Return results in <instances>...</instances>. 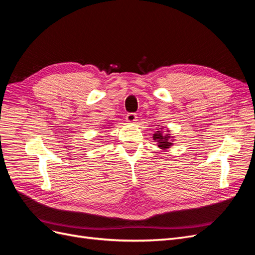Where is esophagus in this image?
Segmentation results:
<instances>
[{"instance_id": "1", "label": "esophagus", "mask_w": 255, "mask_h": 255, "mask_svg": "<svg viewBox=\"0 0 255 255\" xmlns=\"http://www.w3.org/2000/svg\"><path fill=\"white\" fill-rule=\"evenodd\" d=\"M126 119L128 123H135L137 121V115L134 114V113H129V114L127 115Z\"/></svg>"}]
</instances>
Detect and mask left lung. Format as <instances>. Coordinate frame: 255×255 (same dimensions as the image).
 <instances>
[{"mask_svg":"<svg viewBox=\"0 0 255 255\" xmlns=\"http://www.w3.org/2000/svg\"><path fill=\"white\" fill-rule=\"evenodd\" d=\"M166 132L167 133L164 134V132L160 128V130L158 129L153 134V139L157 142L158 148L163 149V150L169 149L173 144V138L174 137L171 136V134H169V133H170V130H169V129H166Z\"/></svg>","mask_w":255,"mask_h":255,"instance_id":"left-lung-1","label":"left lung"}]
</instances>
